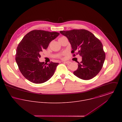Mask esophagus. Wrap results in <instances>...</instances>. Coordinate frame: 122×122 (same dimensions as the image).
I'll return each instance as SVG.
<instances>
[{"instance_id": "obj_1", "label": "esophagus", "mask_w": 122, "mask_h": 122, "mask_svg": "<svg viewBox=\"0 0 122 122\" xmlns=\"http://www.w3.org/2000/svg\"><path fill=\"white\" fill-rule=\"evenodd\" d=\"M65 63H66V64H70V63H71V61H65V62H64Z\"/></svg>"}]
</instances>
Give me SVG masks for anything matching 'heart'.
<instances>
[{"label": "heart", "mask_w": 122, "mask_h": 122, "mask_svg": "<svg viewBox=\"0 0 122 122\" xmlns=\"http://www.w3.org/2000/svg\"><path fill=\"white\" fill-rule=\"evenodd\" d=\"M65 55H66V53H64L62 54V56H64Z\"/></svg>", "instance_id": "obj_1"}]
</instances>
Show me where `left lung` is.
Returning a JSON list of instances; mask_svg holds the SVG:
<instances>
[{"label":"left lung","mask_w":122,"mask_h":122,"mask_svg":"<svg viewBox=\"0 0 122 122\" xmlns=\"http://www.w3.org/2000/svg\"><path fill=\"white\" fill-rule=\"evenodd\" d=\"M70 42L72 54L78 51L77 54L82 57L78 63V67L73 74L84 80L91 79L100 72L105 59V53L101 41L90 31L85 29L60 31Z\"/></svg>","instance_id":"1"}]
</instances>
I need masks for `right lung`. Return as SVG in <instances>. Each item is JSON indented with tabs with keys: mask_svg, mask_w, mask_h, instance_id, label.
<instances>
[{
	"mask_svg": "<svg viewBox=\"0 0 122 122\" xmlns=\"http://www.w3.org/2000/svg\"><path fill=\"white\" fill-rule=\"evenodd\" d=\"M60 34L41 30H32L24 36L16 49L15 60L23 75L35 83L49 80L55 73L58 63L41 62L40 53Z\"/></svg>",
	"mask_w": 122,
	"mask_h": 122,
	"instance_id": "right-lung-1",
	"label": "right lung"
}]
</instances>
